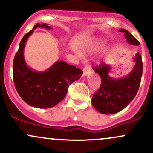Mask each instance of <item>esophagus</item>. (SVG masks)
<instances>
[{
  "label": "esophagus",
  "instance_id": "obj_1",
  "mask_svg": "<svg viewBox=\"0 0 153 153\" xmlns=\"http://www.w3.org/2000/svg\"><path fill=\"white\" fill-rule=\"evenodd\" d=\"M82 71H83V74H82V75H83V76H85V75H87L88 73H91V69L90 67L85 66V68H83V70H82Z\"/></svg>",
  "mask_w": 153,
  "mask_h": 153
}]
</instances>
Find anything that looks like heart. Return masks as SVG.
Wrapping results in <instances>:
<instances>
[{
	"label": "heart",
	"instance_id": "obj_1",
	"mask_svg": "<svg viewBox=\"0 0 153 153\" xmlns=\"http://www.w3.org/2000/svg\"><path fill=\"white\" fill-rule=\"evenodd\" d=\"M106 42L107 41L104 39H96L93 40L88 44L85 50L88 53H94V52H96L103 49L106 46Z\"/></svg>",
	"mask_w": 153,
	"mask_h": 153
}]
</instances>
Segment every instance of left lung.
Returning <instances> with one entry per match:
<instances>
[{
  "mask_svg": "<svg viewBox=\"0 0 153 153\" xmlns=\"http://www.w3.org/2000/svg\"><path fill=\"white\" fill-rule=\"evenodd\" d=\"M119 31L124 33V36L129 44L137 46L140 45L127 30L121 29ZM133 60L135 65L132 71L121 78H114L108 75L112 68L110 65L101 63L99 67L94 68L95 72L101 77V82L99 90L93 96L91 103L100 113L103 114L117 113L127 107L134 99L143 75L141 55L137 53Z\"/></svg>",
  "mask_w": 153,
  "mask_h": 153,
  "instance_id": "1",
  "label": "left lung"
}]
</instances>
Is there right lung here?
Returning <instances> with one entry per match:
<instances>
[{
    "label": "right lung",
    "mask_w": 153,
    "mask_h": 153,
    "mask_svg": "<svg viewBox=\"0 0 153 153\" xmlns=\"http://www.w3.org/2000/svg\"><path fill=\"white\" fill-rule=\"evenodd\" d=\"M38 27L52 29L47 24H36L24 35L13 59V78L17 92L26 103L36 108H48L64 99L69 85L80 79L83 72L64 61H57L46 71L29 68L24 57V47L29 36Z\"/></svg>",
    "instance_id": "obj_1"
}]
</instances>
